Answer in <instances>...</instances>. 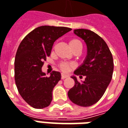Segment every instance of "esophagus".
Returning a JSON list of instances; mask_svg holds the SVG:
<instances>
[{"instance_id":"34e87169","label":"esophagus","mask_w":128,"mask_h":128,"mask_svg":"<svg viewBox=\"0 0 128 128\" xmlns=\"http://www.w3.org/2000/svg\"><path fill=\"white\" fill-rule=\"evenodd\" d=\"M68 78V76L65 75V74H64V73H62V75H61L62 79H65V78Z\"/></svg>"}]
</instances>
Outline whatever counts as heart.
I'll use <instances>...</instances> for the list:
<instances>
[{"label": "heart", "mask_w": 128, "mask_h": 128, "mask_svg": "<svg viewBox=\"0 0 128 128\" xmlns=\"http://www.w3.org/2000/svg\"><path fill=\"white\" fill-rule=\"evenodd\" d=\"M69 46H70V48L73 50V48H75L77 46H81L82 47V44L80 42L78 39H72L69 41ZM75 66V65L73 64H69L67 62H61L59 64V68L60 69L63 71V72H68L73 68Z\"/></svg>", "instance_id": "b5f03b06"}]
</instances>
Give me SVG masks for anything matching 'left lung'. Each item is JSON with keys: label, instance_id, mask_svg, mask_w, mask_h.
<instances>
[{"label": "left lung", "instance_id": "8db88e82", "mask_svg": "<svg viewBox=\"0 0 128 128\" xmlns=\"http://www.w3.org/2000/svg\"><path fill=\"white\" fill-rule=\"evenodd\" d=\"M77 36L85 42L87 55L82 66L74 74L85 76L83 82L72 78L75 85L68 92L73 103L82 107H89L102 98L110 83L114 70V61L110 50L103 39L96 33L86 29L74 30Z\"/></svg>", "mask_w": 128, "mask_h": 128}]
</instances>
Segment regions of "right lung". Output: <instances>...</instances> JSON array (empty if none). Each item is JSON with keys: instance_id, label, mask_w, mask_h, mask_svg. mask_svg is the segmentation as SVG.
<instances>
[{"instance_id": "right-lung-1", "label": "right lung", "mask_w": 128, "mask_h": 128, "mask_svg": "<svg viewBox=\"0 0 128 128\" xmlns=\"http://www.w3.org/2000/svg\"><path fill=\"white\" fill-rule=\"evenodd\" d=\"M72 30L66 27L43 26L31 31L19 44L14 60V79L18 93L31 107L49 106L52 90L61 79L58 71L46 76L42 70L55 41Z\"/></svg>"}]
</instances>
